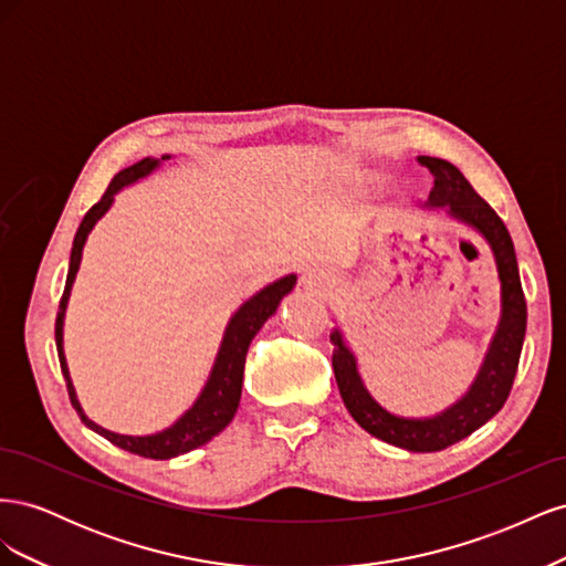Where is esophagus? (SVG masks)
I'll list each match as a JSON object with an SVG mask.
<instances>
[{"label":"esophagus","instance_id":"obj_1","mask_svg":"<svg viewBox=\"0 0 566 566\" xmlns=\"http://www.w3.org/2000/svg\"><path fill=\"white\" fill-rule=\"evenodd\" d=\"M302 283H304L306 290H314V293H323V290L328 287V283H331V276L323 269L314 266V269H306L304 271Z\"/></svg>","mask_w":566,"mask_h":566}]
</instances>
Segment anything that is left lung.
Instances as JSON below:
<instances>
[{
	"mask_svg": "<svg viewBox=\"0 0 566 566\" xmlns=\"http://www.w3.org/2000/svg\"><path fill=\"white\" fill-rule=\"evenodd\" d=\"M418 163L430 169L434 188L430 191V208H447L451 217L486 238L495 256L501 279V323L495 331L491 347L470 391L458 403L443 410L434 418H399L391 416L375 401L364 387L361 375L356 368V358L335 331L333 339V370L335 380L352 418L373 437H378L391 447H399L413 453H432L449 449L451 443L470 437L484 422H489L510 397L515 382L520 354L526 333V300L520 281L517 256L512 238L495 214L491 205L479 196L470 181L462 177L460 169L449 160L418 156Z\"/></svg>",
	"mask_w": 566,
	"mask_h": 566,
	"instance_id": "1",
	"label": "left lung"
}]
</instances>
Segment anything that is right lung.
Listing matches in <instances>:
<instances>
[{"label": "right lung", "mask_w": 566, "mask_h": 566, "mask_svg": "<svg viewBox=\"0 0 566 566\" xmlns=\"http://www.w3.org/2000/svg\"><path fill=\"white\" fill-rule=\"evenodd\" d=\"M169 156H163V160H167ZM160 165V160L156 158H144L136 165L123 169L113 177V181L108 184L106 193L101 196V200L94 205V208L84 214L82 224L75 233L73 241V252H71V266H67V279H65V290L63 297L59 304V316H56V349H59V361H61V370L65 378V387H67V397H71L73 408L77 410V416L82 418V422L90 427V430L98 432L101 437H106L115 447L125 449L129 453L144 455V458H153V460H167V458H177L181 453L193 451L202 443H208L212 437H217L224 427L233 420L235 410H238V401H241V389H243V370H245V356H248V347L252 337L260 333L262 325L266 323L269 316L276 314L281 300L295 287L297 276L290 273V276L266 285L264 290H260L254 297H250L241 310L233 314V318L227 325L224 339H221V347L217 354L214 368L210 373V380L205 385V389L200 391L198 401L186 410V413L167 430L158 432V434H148V437H129V434H115L111 430H104L96 422H92L75 397V387L71 382V375H67V366H65V356H63V316H65V306H67V297H71V287L75 281V273L80 269V260H82V248L84 241H87L90 231L94 229L96 221L108 212V208L113 205L115 193L123 186H129L134 181H139L144 177H148L153 169Z\"/></svg>", "instance_id": "1"}]
</instances>
